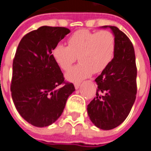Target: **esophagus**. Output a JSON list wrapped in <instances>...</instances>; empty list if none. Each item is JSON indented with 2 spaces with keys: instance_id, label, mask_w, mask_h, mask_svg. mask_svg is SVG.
Instances as JSON below:
<instances>
[{
  "instance_id": "obj_1",
  "label": "esophagus",
  "mask_w": 151,
  "mask_h": 151,
  "mask_svg": "<svg viewBox=\"0 0 151 151\" xmlns=\"http://www.w3.org/2000/svg\"><path fill=\"white\" fill-rule=\"evenodd\" d=\"M80 85H81V83H80V82H78V83H74V87H75V89H78L79 86H80Z\"/></svg>"
}]
</instances>
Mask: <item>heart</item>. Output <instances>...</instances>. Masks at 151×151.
I'll return each mask as SVG.
<instances>
[{
  "instance_id": "heart-1",
  "label": "heart",
  "mask_w": 151,
  "mask_h": 151,
  "mask_svg": "<svg viewBox=\"0 0 151 151\" xmlns=\"http://www.w3.org/2000/svg\"><path fill=\"white\" fill-rule=\"evenodd\" d=\"M116 41L114 35L108 30L98 32L79 30L69 38L68 46L57 44L52 50V57L63 70H68L78 56L80 63L66 73L69 82H79L89 78L93 72L104 71L112 61Z\"/></svg>"
}]
</instances>
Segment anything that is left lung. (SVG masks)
<instances>
[{
    "instance_id": "1",
    "label": "left lung",
    "mask_w": 151,
    "mask_h": 151,
    "mask_svg": "<svg viewBox=\"0 0 151 151\" xmlns=\"http://www.w3.org/2000/svg\"><path fill=\"white\" fill-rule=\"evenodd\" d=\"M112 31L116 41L111 64L95 79L96 96L88 105L87 113L99 129H112L129 116L136 99L137 67L133 43L116 27L104 26Z\"/></svg>"
}]
</instances>
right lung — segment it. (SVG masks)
Here are the masks:
<instances>
[{
	"label": "right lung",
	"instance_id": "1",
	"mask_svg": "<svg viewBox=\"0 0 151 151\" xmlns=\"http://www.w3.org/2000/svg\"><path fill=\"white\" fill-rule=\"evenodd\" d=\"M69 32L68 28L43 26L26 35L18 44L13 61L12 99L18 113L34 126L54 123L75 91L73 83L65 82L52 53Z\"/></svg>",
	"mask_w": 151,
	"mask_h": 151
}]
</instances>
